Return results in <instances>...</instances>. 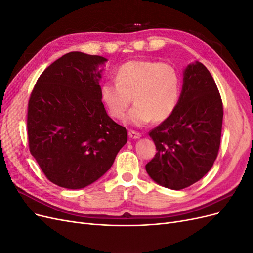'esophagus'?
<instances>
[{
	"label": "esophagus",
	"instance_id": "34e87169",
	"mask_svg": "<svg viewBox=\"0 0 253 253\" xmlns=\"http://www.w3.org/2000/svg\"><path fill=\"white\" fill-rule=\"evenodd\" d=\"M128 137L131 139H138L141 137V134L138 132H135V131H128Z\"/></svg>",
	"mask_w": 253,
	"mask_h": 253
}]
</instances>
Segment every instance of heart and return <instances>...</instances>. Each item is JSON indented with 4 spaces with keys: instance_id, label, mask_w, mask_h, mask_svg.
<instances>
[{
    "instance_id": "obj_1",
    "label": "heart",
    "mask_w": 253,
    "mask_h": 253,
    "mask_svg": "<svg viewBox=\"0 0 253 253\" xmlns=\"http://www.w3.org/2000/svg\"><path fill=\"white\" fill-rule=\"evenodd\" d=\"M116 81H105L100 88L101 99L113 118L121 119L133 101L126 122L142 126L169 118L181 95V76L167 63L150 60H132L122 64Z\"/></svg>"
}]
</instances>
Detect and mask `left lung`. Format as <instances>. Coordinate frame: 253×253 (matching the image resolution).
<instances>
[{
  "mask_svg": "<svg viewBox=\"0 0 253 253\" xmlns=\"http://www.w3.org/2000/svg\"><path fill=\"white\" fill-rule=\"evenodd\" d=\"M223 102L207 67L196 61L183 71L180 99L171 116L149 133L156 154L145 165L158 185L181 190L203 178L217 157Z\"/></svg>",
  "mask_w": 253,
  "mask_h": 253,
  "instance_id": "obj_1",
  "label": "left lung"
}]
</instances>
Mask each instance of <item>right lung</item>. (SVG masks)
Returning a JSON list of instances; mask_svg holds the SVG:
<instances>
[{
    "label": "right lung",
    "mask_w": 253,
    "mask_h": 253,
    "mask_svg": "<svg viewBox=\"0 0 253 253\" xmlns=\"http://www.w3.org/2000/svg\"><path fill=\"white\" fill-rule=\"evenodd\" d=\"M100 56L72 51L51 63L38 79L27 111L29 151L47 179L82 189L110 170L127 141L126 127L104 109Z\"/></svg>",
    "instance_id": "add662e5"
}]
</instances>
